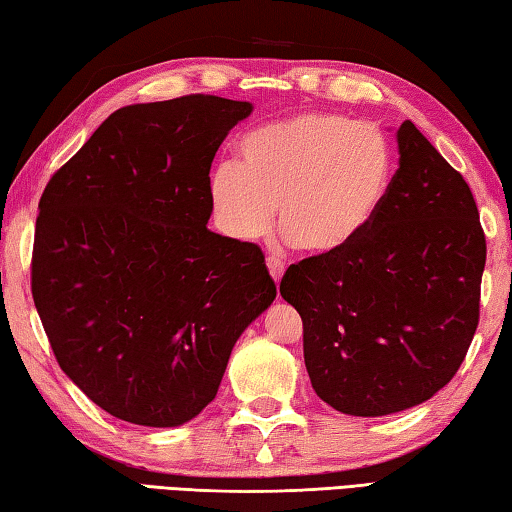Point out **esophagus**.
I'll return each instance as SVG.
<instances>
[{
  "instance_id": "obj_1",
  "label": "esophagus",
  "mask_w": 512,
  "mask_h": 512,
  "mask_svg": "<svg viewBox=\"0 0 512 512\" xmlns=\"http://www.w3.org/2000/svg\"><path fill=\"white\" fill-rule=\"evenodd\" d=\"M267 270H270L274 283H276V286H279L281 276H283V272H286V263H283L281 258H274V256H270V258H267Z\"/></svg>"
}]
</instances>
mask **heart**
Returning a JSON list of instances; mask_svg holds the SVG:
<instances>
[{
  "label": "heart",
  "instance_id": "heart-1",
  "mask_svg": "<svg viewBox=\"0 0 512 512\" xmlns=\"http://www.w3.org/2000/svg\"><path fill=\"white\" fill-rule=\"evenodd\" d=\"M392 181L388 140L347 115L311 111L265 124L238 142V163L208 177L224 236L256 242L274 224L311 254L338 251L367 229Z\"/></svg>",
  "mask_w": 512,
  "mask_h": 512
}]
</instances>
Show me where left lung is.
<instances>
[{"label": "left lung", "mask_w": 512, "mask_h": 512, "mask_svg": "<svg viewBox=\"0 0 512 512\" xmlns=\"http://www.w3.org/2000/svg\"><path fill=\"white\" fill-rule=\"evenodd\" d=\"M397 142L399 167L367 229L281 279L304 322L313 390L358 417L431 399L479 326L488 249L472 190L410 120Z\"/></svg>", "instance_id": "left-lung-1"}]
</instances>
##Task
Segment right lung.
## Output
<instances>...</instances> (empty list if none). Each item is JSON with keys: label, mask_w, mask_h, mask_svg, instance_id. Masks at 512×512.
I'll return each instance as SVG.
<instances>
[{"label": "right lung", "mask_w": 512, "mask_h": 512, "mask_svg": "<svg viewBox=\"0 0 512 512\" xmlns=\"http://www.w3.org/2000/svg\"><path fill=\"white\" fill-rule=\"evenodd\" d=\"M251 104L124 106L40 197L31 295L61 370L117 420L179 426L276 297L263 251L208 229L217 147Z\"/></svg>", "instance_id": "1"}]
</instances>
